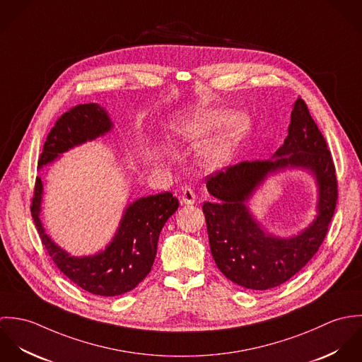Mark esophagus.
<instances>
[{
    "label": "esophagus",
    "instance_id": "1",
    "mask_svg": "<svg viewBox=\"0 0 362 362\" xmlns=\"http://www.w3.org/2000/svg\"><path fill=\"white\" fill-rule=\"evenodd\" d=\"M195 201H197V195H195V191L192 188L182 189L181 204H184V205H194Z\"/></svg>",
    "mask_w": 362,
    "mask_h": 362
}]
</instances>
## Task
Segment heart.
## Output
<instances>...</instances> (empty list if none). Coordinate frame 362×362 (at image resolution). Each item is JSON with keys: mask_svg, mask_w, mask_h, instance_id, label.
Wrapping results in <instances>:
<instances>
[{"mask_svg": "<svg viewBox=\"0 0 362 362\" xmlns=\"http://www.w3.org/2000/svg\"><path fill=\"white\" fill-rule=\"evenodd\" d=\"M230 119H231V117L228 114L209 112V114L195 118L192 122H189V125L185 128V135L188 138H201L210 131L224 127L226 124L230 122ZM247 128H248V124L245 121H241V122H238V125L235 127L233 134L209 144L205 149V153H204L207 163L216 164V163H221L223 160H226L231 152L234 138L241 135Z\"/></svg>", "mask_w": 362, "mask_h": 362, "instance_id": "b5f03b06", "label": "heart"}]
</instances>
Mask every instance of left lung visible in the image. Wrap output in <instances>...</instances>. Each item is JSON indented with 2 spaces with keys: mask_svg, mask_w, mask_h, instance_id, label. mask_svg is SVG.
Masks as SVG:
<instances>
[{
  "mask_svg": "<svg viewBox=\"0 0 362 362\" xmlns=\"http://www.w3.org/2000/svg\"><path fill=\"white\" fill-rule=\"evenodd\" d=\"M274 160L241 161L207 175L213 202L204 204L210 251L220 272L250 290H269L298 273L322 245L339 197L336 168L327 144L298 96L288 135ZM310 168L320 185V214L300 236L284 240L264 235L243 202L267 172L284 166Z\"/></svg>",
  "mask_w": 362,
  "mask_h": 362,
  "instance_id": "obj_1",
  "label": "left lung"
}]
</instances>
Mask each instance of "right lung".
<instances>
[{
	"label": "right lung",
	"mask_w": 362,
	"mask_h": 362,
	"mask_svg": "<svg viewBox=\"0 0 362 362\" xmlns=\"http://www.w3.org/2000/svg\"><path fill=\"white\" fill-rule=\"evenodd\" d=\"M110 128L111 121L99 104H78L69 108L55 121L49 132L39 167L76 145L103 135ZM42 191V180L37 177L30 211L47 254L72 283L85 291L103 297L128 293L149 274L155 262L160 231L178 209V199L171 192L141 198L125 210L112 243L102 254L74 258L59 250L45 233L39 218Z\"/></svg>",
	"instance_id": "obj_1"
}]
</instances>
